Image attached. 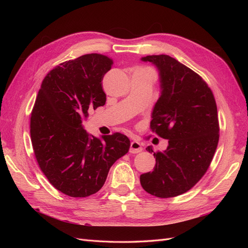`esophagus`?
Returning a JSON list of instances; mask_svg holds the SVG:
<instances>
[{
  "label": "esophagus",
  "instance_id": "obj_1",
  "mask_svg": "<svg viewBox=\"0 0 248 248\" xmlns=\"http://www.w3.org/2000/svg\"><path fill=\"white\" fill-rule=\"evenodd\" d=\"M141 151H142V147H141L140 142L137 141V140H132L131 144H130L129 152L130 153H140Z\"/></svg>",
  "mask_w": 248,
  "mask_h": 248
}]
</instances>
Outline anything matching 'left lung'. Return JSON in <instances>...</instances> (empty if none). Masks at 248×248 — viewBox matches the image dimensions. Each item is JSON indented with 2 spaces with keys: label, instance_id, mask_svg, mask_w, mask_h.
Returning <instances> with one entry per match:
<instances>
[{
  "label": "left lung",
  "instance_id": "obj_1",
  "mask_svg": "<svg viewBox=\"0 0 248 248\" xmlns=\"http://www.w3.org/2000/svg\"><path fill=\"white\" fill-rule=\"evenodd\" d=\"M159 71L161 94L155 103L150 128L169 140L168 148L153 153L152 171L140 177L148 193L167 199L191 189L205 175L219 140L214 95L198 73L168 55L141 58Z\"/></svg>",
  "mask_w": 248,
  "mask_h": 248
}]
</instances>
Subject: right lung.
Segmentation results:
<instances>
[{
	"mask_svg": "<svg viewBox=\"0 0 248 248\" xmlns=\"http://www.w3.org/2000/svg\"><path fill=\"white\" fill-rule=\"evenodd\" d=\"M112 60L89 54L56 66L44 78L31 114L36 160L49 183L72 198L101 189L110 167L130 147L122 133L95 138L84 129L89 111L106 104L102 78Z\"/></svg>",
	"mask_w": 248,
	"mask_h": 248,
	"instance_id": "right-lung-1",
	"label": "right lung"
}]
</instances>
